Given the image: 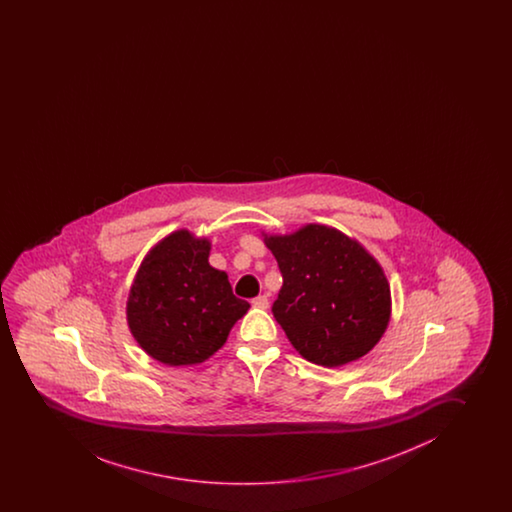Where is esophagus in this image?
<instances>
[{
	"instance_id": "34e87169",
	"label": "esophagus",
	"mask_w": 512,
	"mask_h": 512,
	"mask_svg": "<svg viewBox=\"0 0 512 512\" xmlns=\"http://www.w3.org/2000/svg\"><path fill=\"white\" fill-rule=\"evenodd\" d=\"M252 304L255 308L266 310L267 306H269V299H267V296H257L253 299Z\"/></svg>"
}]
</instances>
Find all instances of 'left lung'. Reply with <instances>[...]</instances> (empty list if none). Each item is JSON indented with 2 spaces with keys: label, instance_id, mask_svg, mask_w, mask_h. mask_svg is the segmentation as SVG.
<instances>
[{
  "label": "left lung",
  "instance_id": "left-lung-1",
  "mask_svg": "<svg viewBox=\"0 0 512 512\" xmlns=\"http://www.w3.org/2000/svg\"><path fill=\"white\" fill-rule=\"evenodd\" d=\"M262 236L282 271L273 315L292 347L327 368L366 356L391 319V289L375 257L319 223Z\"/></svg>",
  "mask_w": 512,
  "mask_h": 512
}]
</instances>
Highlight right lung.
<instances>
[{"instance_id": "right-lung-1", "label": "right lung", "mask_w": 512, "mask_h": 512, "mask_svg": "<svg viewBox=\"0 0 512 512\" xmlns=\"http://www.w3.org/2000/svg\"><path fill=\"white\" fill-rule=\"evenodd\" d=\"M209 250L206 237L172 232L144 257L128 294L130 333L167 366L204 363L250 308L232 294L227 273L209 266Z\"/></svg>"}]
</instances>
